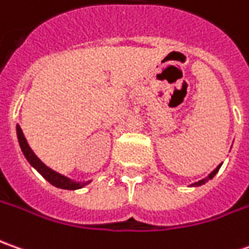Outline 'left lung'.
<instances>
[{
    "label": "left lung",
    "mask_w": 249,
    "mask_h": 249,
    "mask_svg": "<svg viewBox=\"0 0 249 249\" xmlns=\"http://www.w3.org/2000/svg\"><path fill=\"white\" fill-rule=\"evenodd\" d=\"M219 168H220V165H218V167L215 168V169H213V171H212V172H211L210 175H208V178H205V179H202V180H200V182H197V183L192 184V186H201V184H204V183H205V182H208V180H210V179H212V178H213V176H215V175H216V174H218Z\"/></svg>",
    "instance_id": "obj_1"
}]
</instances>
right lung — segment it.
I'll use <instances>...</instances> for the list:
<instances>
[{
	"label": "right lung",
	"instance_id": "add662e5",
	"mask_svg": "<svg viewBox=\"0 0 249 249\" xmlns=\"http://www.w3.org/2000/svg\"><path fill=\"white\" fill-rule=\"evenodd\" d=\"M16 132H18V139H19L20 149H22L26 160L30 162L31 167L36 168L39 174L47 179L49 183L53 184L56 187H59V189H66V190H77V189H81L85 184L89 183L90 180L89 182H84V183H81V182H74L71 179L66 178L65 175H60V174H57L53 169L48 168L47 165L34 154V151L31 150L29 143H27L26 138H24V135H23L22 128H20L19 125H16Z\"/></svg>",
	"mask_w": 249,
	"mask_h": 249
}]
</instances>
